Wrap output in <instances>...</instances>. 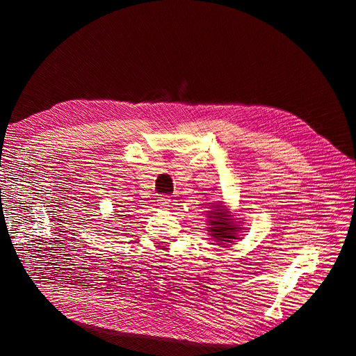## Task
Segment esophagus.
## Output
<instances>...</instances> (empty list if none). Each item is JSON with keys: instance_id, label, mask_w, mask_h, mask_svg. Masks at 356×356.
I'll return each instance as SVG.
<instances>
[{"instance_id": "obj_1", "label": "esophagus", "mask_w": 356, "mask_h": 356, "mask_svg": "<svg viewBox=\"0 0 356 356\" xmlns=\"http://www.w3.org/2000/svg\"><path fill=\"white\" fill-rule=\"evenodd\" d=\"M157 203H159V207H160V208H168L169 204H170V199H169V196L160 195V196L157 197Z\"/></svg>"}]
</instances>
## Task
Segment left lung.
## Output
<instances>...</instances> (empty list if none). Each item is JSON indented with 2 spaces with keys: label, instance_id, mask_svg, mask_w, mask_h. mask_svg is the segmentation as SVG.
<instances>
[{
  "label": "left lung",
  "instance_id": "obj_1",
  "mask_svg": "<svg viewBox=\"0 0 356 356\" xmlns=\"http://www.w3.org/2000/svg\"><path fill=\"white\" fill-rule=\"evenodd\" d=\"M215 208H220V204H217ZM232 215L225 212V209L221 207V209H213L209 212V222H211V232L215 239H217L218 245L224 243H230L232 239H236L234 234L238 232L239 227L232 222Z\"/></svg>",
  "mask_w": 356,
  "mask_h": 356
}]
</instances>
